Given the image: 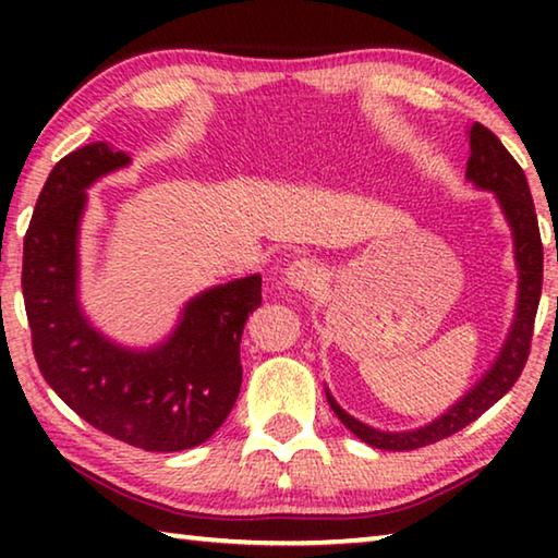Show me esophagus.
Listing matches in <instances>:
<instances>
[{
  "label": "esophagus",
  "instance_id": "esophagus-1",
  "mask_svg": "<svg viewBox=\"0 0 558 558\" xmlns=\"http://www.w3.org/2000/svg\"><path fill=\"white\" fill-rule=\"evenodd\" d=\"M319 280H323V270L310 258L292 260L290 268L286 270V282L295 290H313L319 286Z\"/></svg>",
  "mask_w": 558,
  "mask_h": 558
}]
</instances>
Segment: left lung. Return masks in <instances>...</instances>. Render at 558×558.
<instances>
[{
    "instance_id": "8db88e82",
    "label": "left lung",
    "mask_w": 558,
    "mask_h": 558,
    "mask_svg": "<svg viewBox=\"0 0 558 558\" xmlns=\"http://www.w3.org/2000/svg\"><path fill=\"white\" fill-rule=\"evenodd\" d=\"M465 174L470 182H475L480 189H489V192L497 194L499 206H502L507 221L512 226L514 253L519 266V302L512 332H509L507 344L502 347V352H499L493 369L483 376V381H480L465 399H460L452 405L448 413H442L438 421H433L430 426H423L418 430H374L352 418L349 413H344L332 396L327 393L329 405H332L337 418L342 421L356 438L369 442L372 448L418 450L462 430L512 389L529 359L544 278V245L539 221H536L532 192H529L526 177L522 172V167L517 165V159L507 153V147L499 143L495 132L480 125V122L470 128V159Z\"/></svg>"
}]
</instances>
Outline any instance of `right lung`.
<instances>
[{
  "label": "right lung",
  "instance_id": "right-lung-1",
  "mask_svg": "<svg viewBox=\"0 0 558 558\" xmlns=\"http://www.w3.org/2000/svg\"><path fill=\"white\" fill-rule=\"evenodd\" d=\"M128 162L106 143L56 162L24 235V307L39 372L69 409L128 446L177 452L209 440L239 399L241 335L260 305V276L202 292L153 352L96 332L75 298L78 223L86 189Z\"/></svg>",
  "mask_w": 558,
  "mask_h": 558
}]
</instances>
